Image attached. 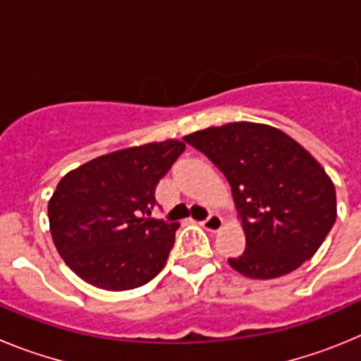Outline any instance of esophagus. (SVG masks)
Segmentation results:
<instances>
[{"label": "esophagus", "instance_id": "34e87169", "mask_svg": "<svg viewBox=\"0 0 361 361\" xmlns=\"http://www.w3.org/2000/svg\"><path fill=\"white\" fill-rule=\"evenodd\" d=\"M222 226H224V220H222V216L220 215H216V213H212V215L202 222V228L206 229V231H212V233L219 231Z\"/></svg>", "mask_w": 361, "mask_h": 361}]
</instances>
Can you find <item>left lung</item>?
<instances>
[{
    "label": "left lung",
    "instance_id": "8db88e82",
    "mask_svg": "<svg viewBox=\"0 0 361 361\" xmlns=\"http://www.w3.org/2000/svg\"><path fill=\"white\" fill-rule=\"evenodd\" d=\"M231 186L245 251L229 266L258 280L288 275L317 253L336 220L334 184L307 149L267 124L229 123L184 137Z\"/></svg>",
    "mask_w": 361,
    "mask_h": 361
}]
</instances>
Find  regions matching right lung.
Here are the masks:
<instances>
[{
    "label": "right lung",
    "mask_w": 361,
    "mask_h": 361,
    "mask_svg": "<svg viewBox=\"0 0 361 361\" xmlns=\"http://www.w3.org/2000/svg\"><path fill=\"white\" fill-rule=\"evenodd\" d=\"M186 145L149 142L68 171L49 202L52 240L66 266L106 291L148 283L166 266L177 222L152 219L155 186Z\"/></svg>",
    "instance_id": "right-lung-1"
}]
</instances>
